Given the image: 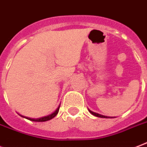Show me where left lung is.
I'll use <instances>...</instances> for the list:
<instances>
[{"label":"left lung","mask_w":147,"mask_h":147,"mask_svg":"<svg viewBox=\"0 0 147 147\" xmlns=\"http://www.w3.org/2000/svg\"><path fill=\"white\" fill-rule=\"evenodd\" d=\"M88 109V112L90 113L91 114H92L93 116H97V117H100V118H113V117H110V116H103V115H101V114H98V113H94L92 111H91L89 109Z\"/></svg>","instance_id":"obj_1"}]
</instances>
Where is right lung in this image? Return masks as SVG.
Wrapping results in <instances>:
<instances>
[{
  "instance_id": "right-lung-1",
  "label": "right lung",
  "mask_w": 147,
  "mask_h": 147,
  "mask_svg": "<svg viewBox=\"0 0 147 147\" xmlns=\"http://www.w3.org/2000/svg\"><path fill=\"white\" fill-rule=\"evenodd\" d=\"M59 108H60V105L59 106V107L57 108V109H56L55 112H53L52 113L49 114V115H48V116H42V117H40V118H37V119H34V118H30V117H26V116H22V115H20V116H21V117H24V118L27 119H29V120L31 121H33V122H46V121H49L50 120V119H53L55 116L58 114V113H59Z\"/></svg>"
}]
</instances>
